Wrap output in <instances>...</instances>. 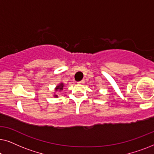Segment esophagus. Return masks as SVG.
<instances>
[{
  "mask_svg": "<svg viewBox=\"0 0 154 154\" xmlns=\"http://www.w3.org/2000/svg\"><path fill=\"white\" fill-rule=\"evenodd\" d=\"M77 83H79V84H83V83H84V81H81L78 82Z\"/></svg>",
  "mask_w": 154,
  "mask_h": 154,
  "instance_id": "34e87169",
  "label": "esophagus"
}]
</instances>
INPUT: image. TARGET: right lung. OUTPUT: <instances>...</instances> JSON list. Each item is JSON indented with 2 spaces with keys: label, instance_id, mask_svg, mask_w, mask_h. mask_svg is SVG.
I'll list each match as a JSON object with an SVG mask.
<instances>
[{
  "label": "right lung",
  "instance_id": "add662e5",
  "mask_svg": "<svg viewBox=\"0 0 154 154\" xmlns=\"http://www.w3.org/2000/svg\"><path fill=\"white\" fill-rule=\"evenodd\" d=\"M64 84H63L62 83H61L59 84V85L57 86V87L55 88V91H58V90H60V91H61V90H63V88H64ZM54 97H57L58 95L57 94H54Z\"/></svg>",
  "mask_w": 154,
  "mask_h": 154
}]
</instances>
